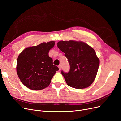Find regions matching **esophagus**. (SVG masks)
Instances as JSON below:
<instances>
[{"mask_svg": "<svg viewBox=\"0 0 121 121\" xmlns=\"http://www.w3.org/2000/svg\"><path fill=\"white\" fill-rule=\"evenodd\" d=\"M58 68H59V70H61V65H59V66H58Z\"/></svg>", "mask_w": 121, "mask_h": 121, "instance_id": "34e87169", "label": "esophagus"}]
</instances>
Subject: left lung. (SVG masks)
Returning a JSON list of instances; mask_svg holds the SVG:
<instances>
[{
	"mask_svg": "<svg viewBox=\"0 0 121 121\" xmlns=\"http://www.w3.org/2000/svg\"><path fill=\"white\" fill-rule=\"evenodd\" d=\"M57 46L70 64L69 72L61 71L67 85L77 89L90 86L96 78L100 63L95 50L81 41L61 40Z\"/></svg>",
	"mask_w": 121,
	"mask_h": 121,
	"instance_id": "obj_1",
	"label": "left lung"
}]
</instances>
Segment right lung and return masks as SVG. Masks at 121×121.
Wrapping results in <instances>:
<instances>
[{
  "label": "right lung",
  "mask_w": 121,
  "mask_h": 121,
  "mask_svg": "<svg viewBox=\"0 0 121 121\" xmlns=\"http://www.w3.org/2000/svg\"><path fill=\"white\" fill-rule=\"evenodd\" d=\"M55 45L54 41L28 47L19 54L17 62L18 76L23 85L32 90L48 87L51 78L59 70L48 55Z\"/></svg>",
  "instance_id": "add662e5"
}]
</instances>
